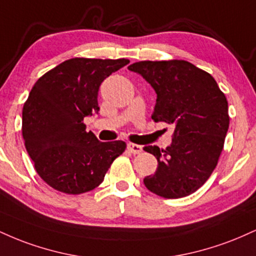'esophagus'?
<instances>
[{
  "label": "esophagus",
  "instance_id": "obj_1",
  "mask_svg": "<svg viewBox=\"0 0 256 256\" xmlns=\"http://www.w3.org/2000/svg\"><path fill=\"white\" fill-rule=\"evenodd\" d=\"M128 152H132V154H140V152L143 150L142 146L134 144V143H128Z\"/></svg>",
  "mask_w": 256,
  "mask_h": 256
}]
</instances>
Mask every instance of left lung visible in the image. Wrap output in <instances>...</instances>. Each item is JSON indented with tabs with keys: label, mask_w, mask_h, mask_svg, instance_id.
Segmentation results:
<instances>
[{
	"label": "left lung",
	"mask_w": 256,
	"mask_h": 256,
	"mask_svg": "<svg viewBox=\"0 0 256 256\" xmlns=\"http://www.w3.org/2000/svg\"><path fill=\"white\" fill-rule=\"evenodd\" d=\"M152 85L156 104L152 119L174 125L171 146H146L158 168L146 189L165 198L195 192L210 177L224 148L228 100L210 73L184 60L140 61L128 67Z\"/></svg>",
	"instance_id": "1"
}]
</instances>
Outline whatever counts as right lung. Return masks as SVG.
<instances>
[{
  "label": "right lung",
  "mask_w": 256,
  "mask_h": 256,
  "mask_svg": "<svg viewBox=\"0 0 256 256\" xmlns=\"http://www.w3.org/2000/svg\"><path fill=\"white\" fill-rule=\"evenodd\" d=\"M128 58H73L43 74L22 108V137L40 177L58 192L79 195L104 182L126 149L122 140L100 142L84 118L100 110V85Z\"/></svg>",
  "instance_id": "right-lung-1"
}]
</instances>
